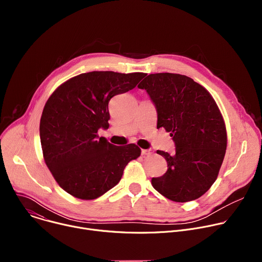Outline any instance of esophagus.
I'll return each mask as SVG.
<instances>
[{
	"instance_id": "34e87169",
	"label": "esophagus",
	"mask_w": 262,
	"mask_h": 262,
	"mask_svg": "<svg viewBox=\"0 0 262 262\" xmlns=\"http://www.w3.org/2000/svg\"><path fill=\"white\" fill-rule=\"evenodd\" d=\"M141 154H142V156H150L152 154V150L151 149H142Z\"/></svg>"
}]
</instances>
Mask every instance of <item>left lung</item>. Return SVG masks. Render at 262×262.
I'll use <instances>...</instances> for the list:
<instances>
[{"mask_svg":"<svg viewBox=\"0 0 262 262\" xmlns=\"http://www.w3.org/2000/svg\"><path fill=\"white\" fill-rule=\"evenodd\" d=\"M138 88L157 108V127L169 132L175 144L174 155L158 151L168 170L152 177V186L175 202L198 199L215 181L226 152V127L214 99L194 80L177 73L149 74Z\"/></svg>","mask_w":262,"mask_h":262,"instance_id":"left-lung-1","label":"left lung"}]
</instances>
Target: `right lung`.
<instances>
[{"label":"right lung","instance_id":"add662e5","mask_svg":"<svg viewBox=\"0 0 262 262\" xmlns=\"http://www.w3.org/2000/svg\"><path fill=\"white\" fill-rule=\"evenodd\" d=\"M145 73L92 71L62 84L47 101L40 119L43 158L68 194L100 197L120 181L125 166L141 155L135 144L115 146L98 137L108 127V101L134 89Z\"/></svg>","mask_w":262,"mask_h":262}]
</instances>
